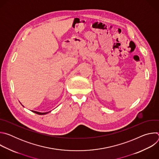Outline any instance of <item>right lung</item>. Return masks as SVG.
<instances>
[{
	"label": "right lung",
	"instance_id": "1",
	"mask_svg": "<svg viewBox=\"0 0 159 159\" xmlns=\"http://www.w3.org/2000/svg\"><path fill=\"white\" fill-rule=\"evenodd\" d=\"M33 112L36 113V114H38V115H46L47 114V113H48L49 112H37V111H32Z\"/></svg>",
	"mask_w": 159,
	"mask_h": 159
}]
</instances>
